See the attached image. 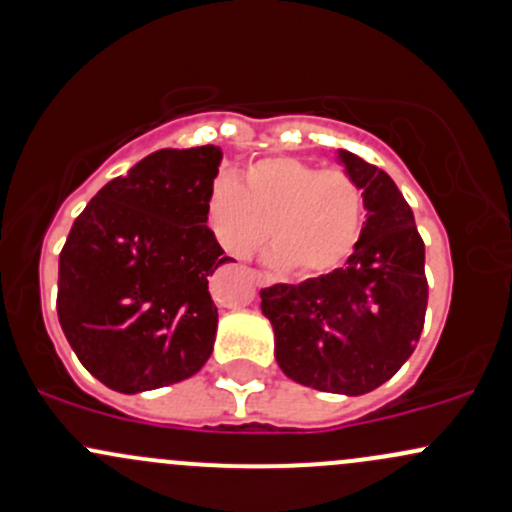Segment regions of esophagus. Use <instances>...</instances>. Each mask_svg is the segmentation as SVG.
<instances>
[{
	"mask_svg": "<svg viewBox=\"0 0 512 512\" xmlns=\"http://www.w3.org/2000/svg\"><path fill=\"white\" fill-rule=\"evenodd\" d=\"M252 277H255V282L260 284V287H267V284H272V277L267 272H260V270H252Z\"/></svg>",
	"mask_w": 512,
	"mask_h": 512,
	"instance_id": "obj_1",
	"label": "esophagus"
}]
</instances>
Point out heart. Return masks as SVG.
<instances>
[{
	"label": "heart",
	"instance_id": "obj_1",
	"mask_svg": "<svg viewBox=\"0 0 512 512\" xmlns=\"http://www.w3.org/2000/svg\"><path fill=\"white\" fill-rule=\"evenodd\" d=\"M206 213L230 255H252L270 228L274 265L316 277L351 257L363 233L365 198L341 166L321 169L297 157H265L252 161L240 181L215 179Z\"/></svg>",
	"mask_w": 512,
	"mask_h": 512
}]
</instances>
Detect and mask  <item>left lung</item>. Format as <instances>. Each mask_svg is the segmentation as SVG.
<instances>
[{
	"instance_id": "1",
	"label": "left lung",
	"mask_w": 512,
	"mask_h": 512,
	"mask_svg": "<svg viewBox=\"0 0 512 512\" xmlns=\"http://www.w3.org/2000/svg\"><path fill=\"white\" fill-rule=\"evenodd\" d=\"M363 188L368 220L338 270L262 289L274 358L287 378L321 392L365 395L405 365L424 328L429 284L410 203L378 166L341 152Z\"/></svg>"
}]
</instances>
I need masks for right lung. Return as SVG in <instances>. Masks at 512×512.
I'll use <instances>...</instances> for the list:
<instances>
[{
  "label": "right lung",
  "instance_id": "right-lung-1",
  "mask_svg": "<svg viewBox=\"0 0 512 512\" xmlns=\"http://www.w3.org/2000/svg\"><path fill=\"white\" fill-rule=\"evenodd\" d=\"M223 152L159 149L105 184L58 257V321L90 375L134 395L181 383L213 353L208 277L230 262L208 228Z\"/></svg>",
  "mask_w": 512,
  "mask_h": 512
}]
</instances>
